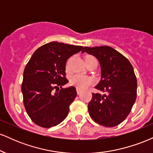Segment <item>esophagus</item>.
<instances>
[{
  "label": "esophagus",
  "instance_id": "obj_1",
  "mask_svg": "<svg viewBox=\"0 0 153 153\" xmlns=\"http://www.w3.org/2000/svg\"><path fill=\"white\" fill-rule=\"evenodd\" d=\"M76 91H77V94H81V91H80V89H78V88H76Z\"/></svg>",
  "mask_w": 153,
  "mask_h": 153
}]
</instances>
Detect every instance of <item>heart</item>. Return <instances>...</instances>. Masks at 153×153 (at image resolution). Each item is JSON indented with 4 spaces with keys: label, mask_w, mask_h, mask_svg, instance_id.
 I'll list each match as a JSON object with an SVG mask.
<instances>
[{
    "label": "heart",
    "mask_w": 153,
    "mask_h": 153,
    "mask_svg": "<svg viewBox=\"0 0 153 153\" xmlns=\"http://www.w3.org/2000/svg\"><path fill=\"white\" fill-rule=\"evenodd\" d=\"M85 59H96L93 56H88ZM68 68V66H67ZM94 79L90 76L84 75L81 74H75L71 77L70 79V82L72 85L76 87L80 90H84L87 88L94 83Z\"/></svg>",
    "instance_id": "1"
}]
</instances>
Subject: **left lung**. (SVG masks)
Returning <instances> with one entry per match:
<instances>
[{
  "mask_svg": "<svg viewBox=\"0 0 153 153\" xmlns=\"http://www.w3.org/2000/svg\"><path fill=\"white\" fill-rule=\"evenodd\" d=\"M95 56L100 62L101 79L96 86L106 94H93L88 105L94 122L107 127L119 125L130 113L137 98L136 75L131 64L112 47H85L83 52Z\"/></svg>",
  "mask_w": 153,
  "mask_h": 153,
  "instance_id": "1",
  "label": "left lung"
}]
</instances>
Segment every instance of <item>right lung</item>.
<instances>
[{
    "label": "right lung",
    "instance_id": "obj_1",
    "mask_svg": "<svg viewBox=\"0 0 153 153\" xmlns=\"http://www.w3.org/2000/svg\"><path fill=\"white\" fill-rule=\"evenodd\" d=\"M82 48L52 42L38 48L26 64L22 84L23 102L26 113L36 125L54 127L68 116L77 92L73 86L62 88L68 82L66 62Z\"/></svg>",
    "mask_w": 153,
    "mask_h": 153
}]
</instances>
